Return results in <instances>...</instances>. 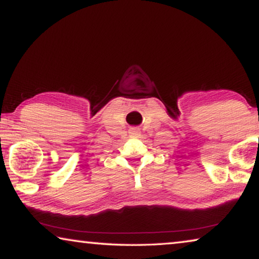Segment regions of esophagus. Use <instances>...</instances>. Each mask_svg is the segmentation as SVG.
<instances>
[{
  "label": "esophagus",
  "instance_id": "1",
  "mask_svg": "<svg viewBox=\"0 0 259 259\" xmlns=\"http://www.w3.org/2000/svg\"><path fill=\"white\" fill-rule=\"evenodd\" d=\"M129 134H130L131 136H134V137H137V136L140 135V131H139V129H137V128H134V129L130 130Z\"/></svg>",
  "mask_w": 259,
  "mask_h": 259
}]
</instances>
